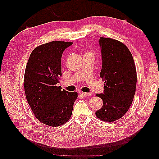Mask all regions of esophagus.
<instances>
[{
	"mask_svg": "<svg viewBox=\"0 0 159 159\" xmlns=\"http://www.w3.org/2000/svg\"><path fill=\"white\" fill-rule=\"evenodd\" d=\"M80 93L81 94V95L84 96V97H88V96L90 95V93H85V92H82V91H81V92H80Z\"/></svg>",
	"mask_w": 159,
	"mask_h": 159,
	"instance_id": "34e87169",
	"label": "esophagus"
}]
</instances>
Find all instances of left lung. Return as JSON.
Returning a JSON list of instances; mask_svg holds the SVG:
<instances>
[{
    "mask_svg": "<svg viewBox=\"0 0 159 159\" xmlns=\"http://www.w3.org/2000/svg\"><path fill=\"white\" fill-rule=\"evenodd\" d=\"M99 44L102 58L100 77L105 86L103 93H97L103 104L95 114L103 121L113 122L123 117L132 104L137 71L131 53L123 43L101 37Z\"/></svg>",
    "mask_w": 159,
    "mask_h": 159,
    "instance_id": "obj_1",
    "label": "left lung"
}]
</instances>
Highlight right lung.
Wrapping results in <instances>:
<instances>
[{
    "instance_id": "obj_1",
    "label": "right lung",
    "mask_w": 159,
    "mask_h": 159,
    "mask_svg": "<svg viewBox=\"0 0 159 159\" xmlns=\"http://www.w3.org/2000/svg\"><path fill=\"white\" fill-rule=\"evenodd\" d=\"M73 43L53 41L32 51L26 67L24 87L27 102L36 117L42 123L59 127L70 119L75 91L57 87L61 75V56Z\"/></svg>"
}]
</instances>
